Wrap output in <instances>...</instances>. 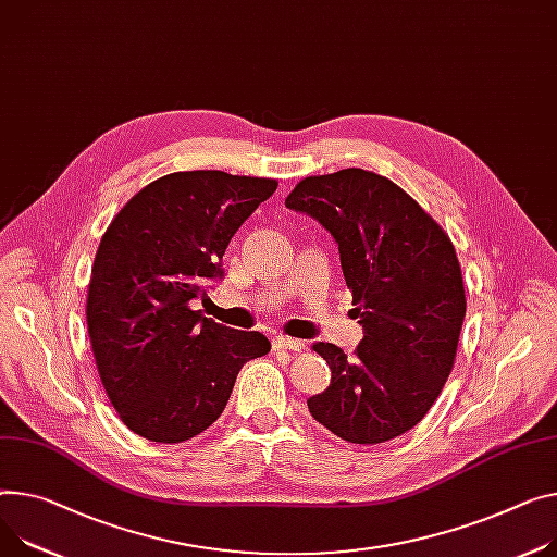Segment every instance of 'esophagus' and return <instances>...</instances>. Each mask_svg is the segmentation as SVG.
<instances>
[{
    "label": "esophagus",
    "instance_id": "obj_1",
    "mask_svg": "<svg viewBox=\"0 0 557 557\" xmlns=\"http://www.w3.org/2000/svg\"><path fill=\"white\" fill-rule=\"evenodd\" d=\"M272 348L274 350H301L304 348V341L289 338V336H274L272 338Z\"/></svg>",
    "mask_w": 557,
    "mask_h": 557
}]
</instances>
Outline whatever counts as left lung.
I'll return each mask as SVG.
<instances>
[{
  "label": "left lung",
  "instance_id": "1",
  "mask_svg": "<svg viewBox=\"0 0 557 557\" xmlns=\"http://www.w3.org/2000/svg\"><path fill=\"white\" fill-rule=\"evenodd\" d=\"M285 207L317 219L336 240L363 338L348 357L314 344L330 386L312 417L350 444L408 433L440 397L466 317L461 268L448 234L399 185L366 169L308 176Z\"/></svg>",
  "mask_w": 557,
  "mask_h": 557
}]
</instances>
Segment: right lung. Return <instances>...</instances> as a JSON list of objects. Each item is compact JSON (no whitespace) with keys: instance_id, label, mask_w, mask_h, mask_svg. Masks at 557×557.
Listing matches in <instances>:
<instances>
[{"instance_id":"1","label":"right lung","mask_w":557,"mask_h":557,"mask_svg":"<svg viewBox=\"0 0 557 557\" xmlns=\"http://www.w3.org/2000/svg\"><path fill=\"white\" fill-rule=\"evenodd\" d=\"M272 178L176 171L126 202L107 227L87 292L98 374L122 423L158 444H181L221 417L240 368L270 352L191 310L221 278L236 230L276 191Z\"/></svg>"}]
</instances>
